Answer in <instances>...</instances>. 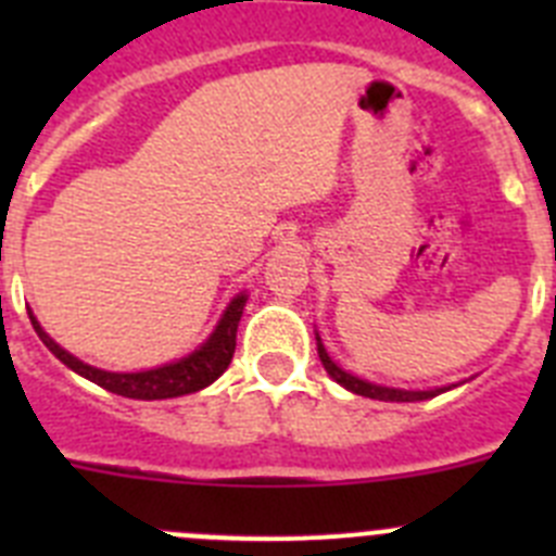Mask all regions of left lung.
<instances>
[{"mask_svg":"<svg viewBox=\"0 0 556 556\" xmlns=\"http://www.w3.org/2000/svg\"><path fill=\"white\" fill-rule=\"evenodd\" d=\"M314 339H317V353H320V362H323V367H326L328 376H331L337 384L345 387V390L356 392V395L376 397V401H397V404H412V401H426V397H434V395H440V392L454 390L456 387V384H451V387H437V390H401V387L372 384V381H367V378H358V376H353V372L342 370V367H339L337 362L328 356L320 333H314Z\"/></svg>","mask_w":556,"mask_h":556,"instance_id":"8db88e82","label":"left lung"}]
</instances>
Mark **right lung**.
<instances>
[{"instance_id":"obj_1","label":"right lung","mask_w":556,"mask_h":556,"mask_svg":"<svg viewBox=\"0 0 556 556\" xmlns=\"http://www.w3.org/2000/svg\"><path fill=\"white\" fill-rule=\"evenodd\" d=\"M244 303H248V294L239 292L233 301L225 306L223 317L214 326V331L208 333L203 345L198 351H191L189 356L178 358V362H169V365L152 367V370H139V372H111L100 370V367H91L86 362H80L77 356H72L68 351H63L55 339L49 337L41 328V323L36 320V314H29V323L36 328V333L41 337L43 345L61 358L68 370H75L77 376L94 381L97 387L108 392H116L122 397H136V401H164V397H178L189 395V392H200L208 384H214L225 370H228L230 358L236 351V328L242 320Z\"/></svg>"}]
</instances>
